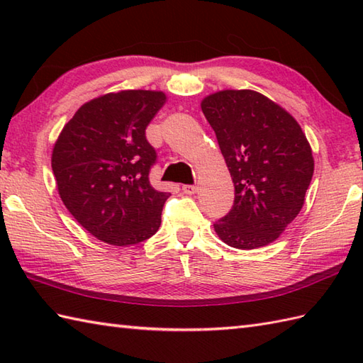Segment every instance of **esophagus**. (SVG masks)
Masks as SVG:
<instances>
[{"label":"esophagus","instance_id":"esophagus-1","mask_svg":"<svg viewBox=\"0 0 363 363\" xmlns=\"http://www.w3.org/2000/svg\"><path fill=\"white\" fill-rule=\"evenodd\" d=\"M182 190L186 195H195L198 187L196 186H182Z\"/></svg>","mask_w":363,"mask_h":363}]
</instances>
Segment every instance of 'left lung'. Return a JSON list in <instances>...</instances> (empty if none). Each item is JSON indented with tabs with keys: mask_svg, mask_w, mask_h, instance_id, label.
<instances>
[{
	"mask_svg": "<svg viewBox=\"0 0 363 363\" xmlns=\"http://www.w3.org/2000/svg\"><path fill=\"white\" fill-rule=\"evenodd\" d=\"M235 187L230 212L215 233L237 250L279 237L303 209L313 176L306 134L291 115L254 90H221L201 101Z\"/></svg>",
	"mask_w": 363,
	"mask_h": 363,
	"instance_id": "1",
	"label": "left lung"
}]
</instances>
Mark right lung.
I'll list each match as a JSON object with an SVG mask.
<instances>
[{"label":"right lung","instance_id":"right-lung-1","mask_svg":"<svg viewBox=\"0 0 363 363\" xmlns=\"http://www.w3.org/2000/svg\"><path fill=\"white\" fill-rule=\"evenodd\" d=\"M165 101L154 90L98 96L79 107L54 143L60 199L98 240L129 246L157 233L169 194L150 184L156 151L145 129Z\"/></svg>","mask_w":363,"mask_h":363}]
</instances>
